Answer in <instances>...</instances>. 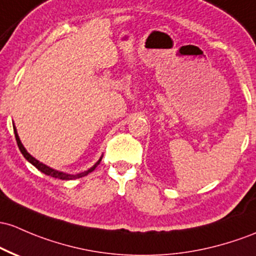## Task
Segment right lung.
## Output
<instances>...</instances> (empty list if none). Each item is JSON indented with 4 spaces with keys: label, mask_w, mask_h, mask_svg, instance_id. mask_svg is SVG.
Segmentation results:
<instances>
[{
    "label": "right lung",
    "mask_w": 256,
    "mask_h": 256,
    "mask_svg": "<svg viewBox=\"0 0 256 256\" xmlns=\"http://www.w3.org/2000/svg\"><path fill=\"white\" fill-rule=\"evenodd\" d=\"M14 134H16V144H18L19 150H20L22 154H23V156H24V158L26 159L28 162H32V164L34 165V166L36 168V169H38V170H40L41 172H44V175L52 176V178H58V180H72V178H82V176H86L87 174H90V172H91V171H94V168H96L97 165L100 164V160H98V162H97V164L94 165V168H91V169H90V170L85 171V172H82V174H78V175H68V174L60 172V171H57V170H53V169H50V168L46 166V165H44V164H42V162H38V160H36L35 158H34V156H30V154L28 153L26 150H25V148L23 147V144H22L20 140H19V137H18V134H16V128H14Z\"/></svg>",
    "instance_id": "right-lung-1"
}]
</instances>
